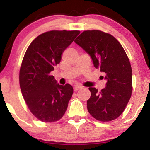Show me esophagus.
<instances>
[{"mask_svg":"<svg viewBox=\"0 0 150 150\" xmlns=\"http://www.w3.org/2000/svg\"><path fill=\"white\" fill-rule=\"evenodd\" d=\"M83 87L81 86H78V85H77V86H75V87H74V91H79V89H81Z\"/></svg>","mask_w":150,"mask_h":150,"instance_id":"esophagus-1","label":"esophagus"}]
</instances>
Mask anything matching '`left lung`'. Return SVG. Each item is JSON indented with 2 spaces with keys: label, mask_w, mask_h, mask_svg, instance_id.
<instances>
[{
  "label": "left lung",
  "mask_w": 150,
  "mask_h": 150,
  "mask_svg": "<svg viewBox=\"0 0 150 150\" xmlns=\"http://www.w3.org/2000/svg\"><path fill=\"white\" fill-rule=\"evenodd\" d=\"M75 42L91 58L96 69H100L107 80L99 92L89 87L91 97L87 109L96 120L108 122L122 114L132 92V71L125 51L118 41L100 30L84 31Z\"/></svg>",
  "instance_id": "left-lung-1"
}]
</instances>
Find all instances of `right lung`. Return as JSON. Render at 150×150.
Here are the masks:
<instances>
[{"label":"right lung","instance_id":"right-lung-1","mask_svg":"<svg viewBox=\"0 0 150 150\" xmlns=\"http://www.w3.org/2000/svg\"><path fill=\"white\" fill-rule=\"evenodd\" d=\"M79 33L77 30L46 32L38 36L26 50L19 73L21 90L30 111L42 122L59 120L67 109L73 86L59 84L50 73Z\"/></svg>","mask_w":150,"mask_h":150}]
</instances>
